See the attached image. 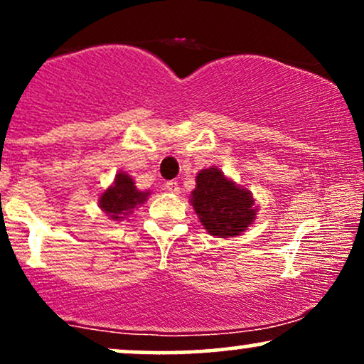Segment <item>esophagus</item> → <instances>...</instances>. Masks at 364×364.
Segmentation results:
<instances>
[{
    "instance_id": "esophagus-1",
    "label": "esophagus",
    "mask_w": 364,
    "mask_h": 364,
    "mask_svg": "<svg viewBox=\"0 0 364 364\" xmlns=\"http://www.w3.org/2000/svg\"><path fill=\"white\" fill-rule=\"evenodd\" d=\"M164 190L169 191V193H178V191H179L178 181H174V179H171V181H168V183H166V185H164Z\"/></svg>"
}]
</instances>
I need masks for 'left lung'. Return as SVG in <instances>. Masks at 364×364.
<instances>
[{"instance_id":"8db88e82","label":"left lung","mask_w":364,"mask_h":364,"mask_svg":"<svg viewBox=\"0 0 364 364\" xmlns=\"http://www.w3.org/2000/svg\"><path fill=\"white\" fill-rule=\"evenodd\" d=\"M191 205L203 228L219 237L241 235L257 212L252 193L229 181L217 168L200 171L191 191Z\"/></svg>"}]
</instances>
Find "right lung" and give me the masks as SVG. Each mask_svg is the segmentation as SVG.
Returning <instances> with one entry per match:
<instances>
[{
    "mask_svg": "<svg viewBox=\"0 0 364 364\" xmlns=\"http://www.w3.org/2000/svg\"><path fill=\"white\" fill-rule=\"evenodd\" d=\"M149 191L136 190L133 179L128 174H116L114 185L107 188L99 198L101 208L112 220H121L124 215L132 214L133 208L147 200Z\"/></svg>",
    "mask_w": 364,
    "mask_h": 364,
    "instance_id": "obj_1",
    "label": "right lung"
}]
</instances>
